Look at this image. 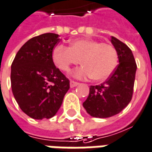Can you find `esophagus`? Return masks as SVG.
<instances>
[{"mask_svg":"<svg viewBox=\"0 0 152 152\" xmlns=\"http://www.w3.org/2000/svg\"><path fill=\"white\" fill-rule=\"evenodd\" d=\"M78 84H79V83H78V82L73 81V80H71L70 81V88H74V87L78 86Z\"/></svg>","mask_w":152,"mask_h":152,"instance_id":"1","label":"esophagus"}]
</instances>
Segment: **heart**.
Here are the masks:
<instances>
[{
  "label": "heart",
  "mask_w": 152,
  "mask_h": 152,
  "mask_svg": "<svg viewBox=\"0 0 152 152\" xmlns=\"http://www.w3.org/2000/svg\"><path fill=\"white\" fill-rule=\"evenodd\" d=\"M52 60L60 70L69 72L74 65L83 66L74 71L78 78H90L95 81L105 80L118 64V54L114 46L88 38L73 40L69 47L58 45L52 51Z\"/></svg>",
  "instance_id": "1"
}]
</instances>
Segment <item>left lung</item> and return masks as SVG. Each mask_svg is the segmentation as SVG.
<instances>
[{"instance_id":"1","label":"left lung","mask_w":152,"mask_h":152,"mask_svg":"<svg viewBox=\"0 0 152 152\" xmlns=\"http://www.w3.org/2000/svg\"><path fill=\"white\" fill-rule=\"evenodd\" d=\"M111 42L117 50L119 64L103 83L91 86L83 107L92 117L108 118L121 112L132 100L137 64L129 47L115 37Z\"/></svg>"}]
</instances>
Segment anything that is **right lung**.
<instances>
[{"label":"right lung","instance_id":"1","mask_svg":"<svg viewBox=\"0 0 152 152\" xmlns=\"http://www.w3.org/2000/svg\"><path fill=\"white\" fill-rule=\"evenodd\" d=\"M59 35L44 33L29 39L16 54L11 64L10 81L20 109L35 119H50L61 106L69 89V80L52 60Z\"/></svg>","mask_w":152,"mask_h":152}]
</instances>
